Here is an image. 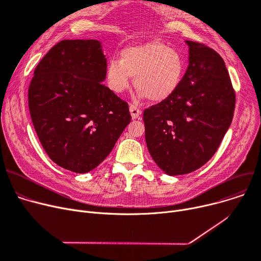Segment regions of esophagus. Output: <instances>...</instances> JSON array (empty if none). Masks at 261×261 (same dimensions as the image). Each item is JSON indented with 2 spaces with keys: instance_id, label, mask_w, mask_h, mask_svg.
<instances>
[{
  "instance_id": "obj_1",
  "label": "esophagus",
  "mask_w": 261,
  "mask_h": 261,
  "mask_svg": "<svg viewBox=\"0 0 261 261\" xmlns=\"http://www.w3.org/2000/svg\"><path fill=\"white\" fill-rule=\"evenodd\" d=\"M130 113L133 118H138L142 114V110L135 105H130Z\"/></svg>"
}]
</instances>
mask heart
<instances>
[{
  "mask_svg": "<svg viewBox=\"0 0 261 261\" xmlns=\"http://www.w3.org/2000/svg\"><path fill=\"white\" fill-rule=\"evenodd\" d=\"M185 73L182 55L160 41H151L121 50L119 60L106 68L109 88L121 94L129 89L131 78L143 97L154 102L168 99L179 89Z\"/></svg>",
  "mask_w": 261,
  "mask_h": 261,
  "instance_id": "heart-1",
  "label": "heart"
}]
</instances>
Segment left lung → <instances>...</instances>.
Returning a JSON list of instances; mask_svg holds the SVG:
<instances>
[{
  "mask_svg": "<svg viewBox=\"0 0 261 261\" xmlns=\"http://www.w3.org/2000/svg\"><path fill=\"white\" fill-rule=\"evenodd\" d=\"M186 43L189 64L179 89L143 115L149 153L169 175L193 172L212 159L229 128L236 103L220 55L203 43Z\"/></svg>",
  "mask_w": 261,
  "mask_h": 261,
  "instance_id": "obj_1",
  "label": "left lung"
}]
</instances>
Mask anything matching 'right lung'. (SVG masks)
I'll return each mask as SVG.
<instances>
[{
	"instance_id": "right-lung-1",
	"label": "right lung",
	"mask_w": 261,
	"mask_h": 261,
	"mask_svg": "<svg viewBox=\"0 0 261 261\" xmlns=\"http://www.w3.org/2000/svg\"><path fill=\"white\" fill-rule=\"evenodd\" d=\"M107 60L97 40H63L37 65L29 88L35 130L49 159L89 172L112 151L129 106L101 82Z\"/></svg>"
}]
</instances>
